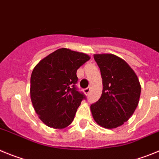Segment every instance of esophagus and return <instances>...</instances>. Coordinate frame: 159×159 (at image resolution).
<instances>
[{
	"label": "esophagus",
	"mask_w": 159,
	"mask_h": 159,
	"mask_svg": "<svg viewBox=\"0 0 159 159\" xmlns=\"http://www.w3.org/2000/svg\"><path fill=\"white\" fill-rule=\"evenodd\" d=\"M89 91H90V88H89H89H86V89H84V93H85L86 94V95H88V94L89 93Z\"/></svg>",
	"instance_id": "obj_1"
}]
</instances>
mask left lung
I'll list each match as a JSON object with an SVG mask.
<instances>
[{
  "label": "left lung",
  "instance_id": "obj_1",
  "mask_svg": "<svg viewBox=\"0 0 159 159\" xmlns=\"http://www.w3.org/2000/svg\"><path fill=\"white\" fill-rule=\"evenodd\" d=\"M103 80L101 98L91 104L94 121L107 129L123 125L139 101L141 85L135 71L123 58L112 54H95Z\"/></svg>",
  "mask_w": 159,
  "mask_h": 159
}]
</instances>
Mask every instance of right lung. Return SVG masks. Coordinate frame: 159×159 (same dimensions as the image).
Here are the masks:
<instances>
[{"instance_id":"right-lung-1","label":"right lung","mask_w":159,"mask_h":159,"mask_svg":"<svg viewBox=\"0 0 159 159\" xmlns=\"http://www.w3.org/2000/svg\"><path fill=\"white\" fill-rule=\"evenodd\" d=\"M89 59L85 53L60 48L35 66L31 73L30 95L34 109L44 124L63 129L74 120L85 98L74 87L77 70Z\"/></svg>"}]
</instances>
